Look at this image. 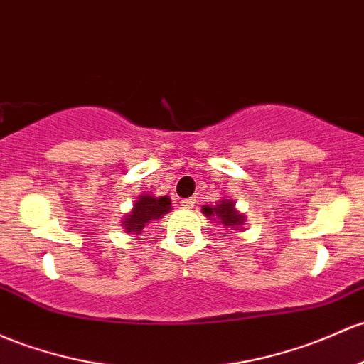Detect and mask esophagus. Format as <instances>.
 I'll use <instances>...</instances> for the list:
<instances>
[{"mask_svg":"<svg viewBox=\"0 0 364 364\" xmlns=\"http://www.w3.org/2000/svg\"><path fill=\"white\" fill-rule=\"evenodd\" d=\"M195 202H197V200H195V197H190V198H183V200H181V205L185 207V209H191V207L195 205Z\"/></svg>","mask_w":364,"mask_h":364,"instance_id":"1","label":"esophagus"}]
</instances>
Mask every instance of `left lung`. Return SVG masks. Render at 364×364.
<instances>
[{
    "label": "left lung",
    "mask_w": 364,
    "mask_h": 364,
    "mask_svg": "<svg viewBox=\"0 0 364 364\" xmlns=\"http://www.w3.org/2000/svg\"><path fill=\"white\" fill-rule=\"evenodd\" d=\"M202 209L207 215H214V221L223 223L225 226H231V228L243 225V218H245V215H242L237 209H235L233 202L226 200V198L219 202L215 207L203 205Z\"/></svg>",
    "instance_id": "8db88e82"
}]
</instances>
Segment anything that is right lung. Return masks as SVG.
I'll return each mask as SVG.
<instances>
[{
	"mask_svg": "<svg viewBox=\"0 0 364 364\" xmlns=\"http://www.w3.org/2000/svg\"><path fill=\"white\" fill-rule=\"evenodd\" d=\"M171 210V198L167 197H151V195H141L139 200L134 203L133 213L127 215L122 221L127 233H141L146 223L151 219H159L161 215Z\"/></svg>",
	"mask_w": 364,
	"mask_h": 364,
	"instance_id": "1",
	"label": "right lung"
}]
</instances>
